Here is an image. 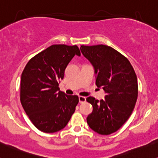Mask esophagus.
Returning <instances> with one entry per match:
<instances>
[{"label": "esophagus", "mask_w": 158, "mask_h": 158, "mask_svg": "<svg viewBox=\"0 0 158 158\" xmlns=\"http://www.w3.org/2000/svg\"><path fill=\"white\" fill-rule=\"evenodd\" d=\"M78 98H79V102L80 103H84V102H86V98H85V97H84V96H79Z\"/></svg>", "instance_id": "1"}]
</instances>
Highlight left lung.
Returning a JSON list of instances; mask_svg holds the SVG:
<instances>
[{"mask_svg":"<svg viewBox=\"0 0 158 158\" xmlns=\"http://www.w3.org/2000/svg\"><path fill=\"white\" fill-rule=\"evenodd\" d=\"M81 51L95 69V84L105 92L104 99L89 96L93 112L86 118L92 130L102 135L117 131L134 110L138 95L137 77L129 60L112 47L81 45Z\"/></svg>","mask_w":158,"mask_h":158,"instance_id":"1","label":"left lung"}]
</instances>
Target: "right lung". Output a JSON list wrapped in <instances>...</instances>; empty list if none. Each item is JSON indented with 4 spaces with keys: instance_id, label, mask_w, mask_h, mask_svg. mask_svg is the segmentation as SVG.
Masks as SVG:
<instances>
[{
    "instance_id": "add662e5",
    "label": "right lung",
    "mask_w": 158,
    "mask_h": 158,
    "mask_svg": "<svg viewBox=\"0 0 158 158\" xmlns=\"http://www.w3.org/2000/svg\"><path fill=\"white\" fill-rule=\"evenodd\" d=\"M74 55L77 45H53L32 57L23 70L20 100L32 123L45 133L62 130L69 122L79 102L77 95L60 91L59 81Z\"/></svg>"
}]
</instances>
